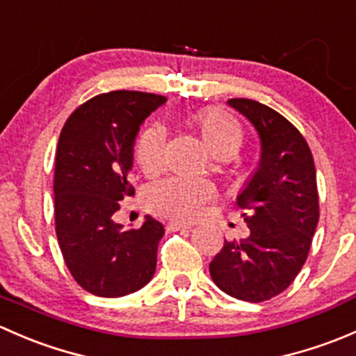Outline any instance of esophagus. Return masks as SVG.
I'll list each match as a JSON object with an SVG mask.
<instances>
[{
	"label": "esophagus",
	"instance_id": "obj_1",
	"mask_svg": "<svg viewBox=\"0 0 356 356\" xmlns=\"http://www.w3.org/2000/svg\"><path fill=\"white\" fill-rule=\"evenodd\" d=\"M193 225L191 224H184V222H168L167 224V231L168 232H174V231H188V229H191Z\"/></svg>",
	"mask_w": 356,
	"mask_h": 356
}]
</instances>
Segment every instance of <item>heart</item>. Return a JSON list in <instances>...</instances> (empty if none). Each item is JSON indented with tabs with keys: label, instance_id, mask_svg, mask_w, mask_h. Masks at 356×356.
I'll list each match as a JSON object with an SVG mask.
<instances>
[{
	"label": "heart",
	"instance_id": "heart-1",
	"mask_svg": "<svg viewBox=\"0 0 356 356\" xmlns=\"http://www.w3.org/2000/svg\"><path fill=\"white\" fill-rule=\"evenodd\" d=\"M200 134L215 156L232 158L239 153L245 134L234 117L222 110L201 111L196 117ZM165 132L158 124H152L139 134L134 155L141 168L148 174L158 172L163 165ZM208 182L188 177H167L146 188V204L161 217L175 220H193L200 217L210 200Z\"/></svg>",
	"mask_w": 356,
	"mask_h": 356
}]
</instances>
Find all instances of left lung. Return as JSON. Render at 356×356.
<instances>
[{"label":"left lung","instance_id":"1","mask_svg":"<svg viewBox=\"0 0 356 356\" xmlns=\"http://www.w3.org/2000/svg\"><path fill=\"white\" fill-rule=\"evenodd\" d=\"M227 105L260 138V160L238 195L250 236L225 241L210 264L215 284L243 301L270 300L294 281L318 222L314 156L303 136L281 113L246 98Z\"/></svg>","mask_w":356,"mask_h":356}]
</instances>
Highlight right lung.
Returning a JSON list of instances; mask_svg holds the SVG:
<instances>
[{
	"mask_svg": "<svg viewBox=\"0 0 356 356\" xmlns=\"http://www.w3.org/2000/svg\"><path fill=\"white\" fill-rule=\"evenodd\" d=\"M165 96L113 91L95 96L68 117L55 161L56 238L72 277L91 294L120 298L155 275L165 229L146 215L139 229L113 222L118 201L134 195L129 174L143 122Z\"/></svg>",
	"mask_w": 356,
	"mask_h": 356,
	"instance_id": "1",
	"label": "right lung"
}]
</instances>
